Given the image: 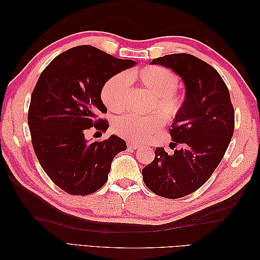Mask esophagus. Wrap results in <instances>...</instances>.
I'll list each match as a JSON object with an SVG mask.
<instances>
[{"label":"esophagus","mask_w":260,"mask_h":260,"mask_svg":"<svg viewBox=\"0 0 260 260\" xmlns=\"http://www.w3.org/2000/svg\"><path fill=\"white\" fill-rule=\"evenodd\" d=\"M127 146H128V148H133V150H137V148H140L142 145L139 144V143H135V142H128V143H127Z\"/></svg>","instance_id":"1"}]
</instances>
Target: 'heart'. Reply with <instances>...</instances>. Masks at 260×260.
<instances>
[{
  "label": "heart",
  "mask_w": 260,
  "mask_h": 260,
  "mask_svg": "<svg viewBox=\"0 0 260 260\" xmlns=\"http://www.w3.org/2000/svg\"><path fill=\"white\" fill-rule=\"evenodd\" d=\"M129 81L136 82L154 96L152 109H159L168 118H174L182 107V99L175 90L179 78L161 66H147L125 74H117L105 82L102 101L109 110L123 113L128 107ZM165 118L161 113L148 116L125 115L114 121V131L129 141H143L162 128Z\"/></svg>",
  "instance_id": "1"
}]
</instances>
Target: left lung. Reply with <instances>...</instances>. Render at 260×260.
<instances>
[{
	"label": "left lung",
	"instance_id": "1",
	"mask_svg": "<svg viewBox=\"0 0 260 260\" xmlns=\"http://www.w3.org/2000/svg\"><path fill=\"white\" fill-rule=\"evenodd\" d=\"M151 63L172 69L183 81L185 97L170 131L172 144L181 147L173 154L156 147L143 180L156 194L178 199L201 187L221 162L234 135L235 112L223 79L207 62L174 53Z\"/></svg>",
	"mask_w": 260,
	"mask_h": 260
}]
</instances>
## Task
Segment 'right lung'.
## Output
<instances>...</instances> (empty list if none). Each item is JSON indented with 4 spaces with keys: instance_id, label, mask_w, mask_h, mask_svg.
I'll use <instances>...</instances> for the list:
<instances>
[{
    "instance_id": "add662e5",
    "label": "right lung",
    "mask_w": 260,
    "mask_h": 260,
    "mask_svg": "<svg viewBox=\"0 0 260 260\" xmlns=\"http://www.w3.org/2000/svg\"><path fill=\"white\" fill-rule=\"evenodd\" d=\"M136 61L115 58L91 46L71 48L42 71L32 92L27 115L32 145L54 184L74 196H87L106 183L113 158L126 143L112 135L103 142L86 140L95 126L106 132L107 113L101 95L110 77Z\"/></svg>"
}]
</instances>
